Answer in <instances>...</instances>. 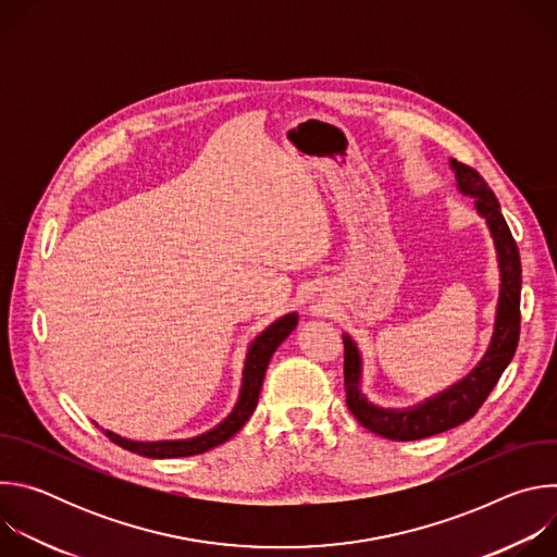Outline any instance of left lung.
<instances>
[{
	"instance_id": "1",
	"label": "left lung",
	"mask_w": 557,
	"mask_h": 557,
	"mask_svg": "<svg viewBox=\"0 0 557 557\" xmlns=\"http://www.w3.org/2000/svg\"><path fill=\"white\" fill-rule=\"evenodd\" d=\"M449 163L451 170L456 172L458 189L475 198V209H479V213L487 220L496 243L500 264V299L494 337L487 355L462 381L441 392L434 399H428L419 408L387 410L368 404V399L361 394V357L355 342L348 335H344V387L348 410L363 428L389 441H417L441 434L469 421L487 401L490 392L494 389L500 374L509 366L520 339L522 267L518 245L503 218L500 202L496 194L490 189L487 181L473 168L458 163L454 158Z\"/></svg>"
}]
</instances>
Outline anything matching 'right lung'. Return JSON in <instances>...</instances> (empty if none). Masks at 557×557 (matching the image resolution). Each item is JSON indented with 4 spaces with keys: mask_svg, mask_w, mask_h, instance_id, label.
Instances as JSON below:
<instances>
[{
    "mask_svg": "<svg viewBox=\"0 0 557 557\" xmlns=\"http://www.w3.org/2000/svg\"><path fill=\"white\" fill-rule=\"evenodd\" d=\"M295 326H297V314L288 312V314L282 317V320L271 324L260 337H256V342L249 348L247 363H245L240 399H237L233 412L220 425H215L211 432L200 434L196 438H187V441H156V443L129 441V438H123V436H119L110 430H103V434L112 443H116L119 447L129 449V451L140 454V456H147V458L196 456V454H202L207 449H213V447L222 445L224 441H228L237 430H240L251 419V414L258 406V396H260V389H262V383H264L269 361H271L275 348L293 333Z\"/></svg>",
    "mask_w": 557,
    "mask_h": 557,
    "instance_id": "obj_1",
    "label": "right lung"
}]
</instances>
